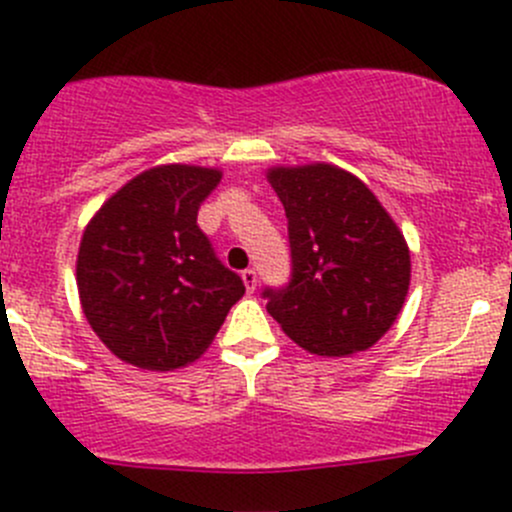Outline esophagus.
Here are the masks:
<instances>
[{"instance_id": "34e87169", "label": "esophagus", "mask_w": 512, "mask_h": 512, "mask_svg": "<svg viewBox=\"0 0 512 512\" xmlns=\"http://www.w3.org/2000/svg\"><path fill=\"white\" fill-rule=\"evenodd\" d=\"M241 278H244L246 291L254 293L256 291V283H258V273L254 271V268H246V271H241Z\"/></svg>"}]
</instances>
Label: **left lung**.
<instances>
[{
	"label": "left lung",
	"instance_id": "1",
	"mask_svg": "<svg viewBox=\"0 0 512 512\" xmlns=\"http://www.w3.org/2000/svg\"><path fill=\"white\" fill-rule=\"evenodd\" d=\"M288 219L291 278L263 288L283 333L313 355L372 347L402 310L409 249L377 197L333 165L268 172Z\"/></svg>",
	"mask_w": 512,
	"mask_h": 512
}]
</instances>
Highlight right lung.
I'll return each mask as SVG.
<instances>
[{"label":"right lung","instance_id":"1","mask_svg":"<svg viewBox=\"0 0 512 512\" xmlns=\"http://www.w3.org/2000/svg\"><path fill=\"white\" fill-rule=\"evenodd\" d=\"M217 170L165 165L130 179L86 226L76 281L83 313L110 352L142 370L197 360L244 295L197 214Z\"/></svg>","mask_w":512,"mask_h":512}]
</instances>
